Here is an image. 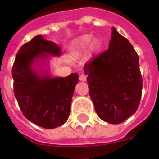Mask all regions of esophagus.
<instances>
[{"mask_svg":"<svg viewBox=\"0 0 159 159\" xmlns=\"http://www.w3.org/2000/svg\"><path fill=\"white\" fill-rule=\"evenodd\" d=\"M87 80V76L86 75H84V74H81L80 75V81H86Z\"/></svg>","mask_w":159,"mask_h":159,"instance_id":"1","label":"esophagus"}]
</instances>
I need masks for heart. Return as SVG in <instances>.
<instances>
[{
    "label": "heart",
    "mask_w": 159,
    "mask_h": 159,
    "mask_svg": "<svg viewBox=\"0 0 159 159\" xmlns=\"http://www.w3.org/2000/svg\"><path fill=\"white\" fill-rule=\"evenodd\" d=\"M90 50L92 53H97L100 51L102 48V41L98 38L93 40V36L91 34L83 35L72 42L71 46V52L73 57H79Z\"/></svg>",
    "instance_id": "1"
}]
</instances>
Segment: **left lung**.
<instances>
[{
    "mask_svg": "<svg viewBox=\"0 0 159 159\" xmlns=\"http://www.w3.org/2000/svg\"><path fill=\"white\" fill-rule=\"evenodd\" d=\"M108 49L84 66L97 115L111 124L124 122L139 105L143 80L137 52L112 27Z\"/></svg>",
    "mask_w": 159,
    "mask_h": 159,
    "instance_id": "obj_1",
    "label": "left lung"
}]
</instances>
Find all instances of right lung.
Listing matches in <instances>:
<instances>
[{
	"mask_svg": "<svg viewBox=\"0 0 159 159\" xmlns=\"http://www.w3.org/2000/svg\"><path fill=\"white\" fill-rule=\"evenodd\" d=\"M61 53L60 45L38 35L20 48L12 67L14 95L20 108L26 119L43 128H57L67 122L78 84L76 73L52 76L50 60Z\"/></svg>",
	"mask_w": 159,
	"mask_h": 159,
	"instance_id": "add662e5",
	"label": "right lung"
}]
</instances>
